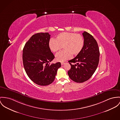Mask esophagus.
<instances>
[{
  "instance_id": "esophagus-1",
  "label": "esophagus",
  "mask_w": 120,
  "mask_h": 120,
  "mask_svg": "<svg viewBox=\"0 0 120 120\" xmlns=\"http://www.w3.org/2000/svg\"><path fill=\"white\" fill-rule=\"evenodd\" d=\"M65 64V63H64V62H62L61 63V65H64Z\"/></svg>"
}]
</instances>
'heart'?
Returning <instances> with one entry per match:
<instances>
[{
  "mask_svg": "<svg viewBox=\"0 0 120 120\" xmlns=\"http://www.w3.org/2000/svg\"><path fill=\"white\" fill-rule=\"evenodd\" d=\"M84 41L82 35L73 32H64L58 34L56 39L51 38L48 42V46L53 52L60 50L62 46L64 49L56 55L58 62H64L70 59L72 54L77 55L83 50Z\"/></svg>",
  "mask_w": 120,
  "mask_h": 120,
  "instance_id": "b5f03b06",
  "label": "heart"
}]
</instances>
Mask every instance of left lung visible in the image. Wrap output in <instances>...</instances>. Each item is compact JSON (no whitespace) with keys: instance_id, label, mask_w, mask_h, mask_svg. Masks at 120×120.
I'll use <instances>...</instances> for the list:
<instances>
[{"instance_id":"left-lung-1","label":"left lung","mask_w":120,"mask_h":120,"mask_svg":"<svg viewBox=\"0 0 120 120\" xmlns=\"http://www.w3.org/2000/svg\"><path fill=\"white\" fill-rule=\"evenodd\" d=\"M82 34L84 41L83 50L68 61L71 67L68 74L69 78L77 83H83L89 79L95 71L99 62L100 51L96 41L86 31ZM71 63L76 64L72 65Z\"/></svg>"}]
</instances>
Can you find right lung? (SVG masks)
Here are the masks:
<instances>
[{
	"mask_svg": "<svg viewBox=\"0 0 120 120\" xmlns=\"http://www.w3.org/2000/svg\"><path fill=\"white\" fill-rule=\"evenodd\" d=\"M50 35L38 33L33 35L26 43L23 50V63L29 78L39 85L46 86L52 83L60 62L48 64L55 58L48 46Z\"/></svg>",
	"mask_w": 120,
	"mask_h": 120,
	"instance_id": "obj_1",
	"label": "right lung"
}]
</instances>
